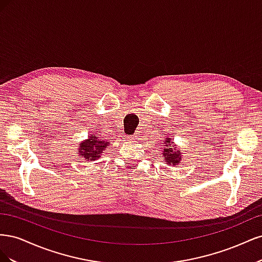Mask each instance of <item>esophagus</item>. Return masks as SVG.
Wrapping results in <instances>:
<instances>
[{"label":"esophagus","instance_id":"esophagus-1","mask_svg":"<svg viewBox=\"0 0 262 262\" xmlns=\"http://www.w3.org/2000/svg\"><path fill=\"white\" fill-rule=\"evenodd\" d=\"M139 138H140V136H139V133H138V132H137V133H134L133 136H131V137H130V139H131V140H139Z\"/></svg>","mask_w":262,"mask_h":262}]
</instances>
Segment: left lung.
Returning <instances> with one entry per match:
<instances>
[{"instance_id":"left-lung-1","label":"left lung","mask_w":262,"mask_h":262,"mask_svg":"<svg viewBox=\"0 0 262 262\" xmlns=\"http://www.w3.org/2000/svg\"><path fill=\"white\" fill-rule=\"evenodd\" d=\"M162 156L166 164L170 166H177L181 162L182 153L177 148V145L173 144L172 138H165L164 144L162 145Z\"/></svg>"}]
</instances>
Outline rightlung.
Segmentation results:
<instances>
[{
	"label": "right lung",
	"instance_id": "add662e5",
	"mask_svg": "<svg viewBox=\"0 0 262 262\" xmlns=\"http://www.w3.org/2000/svg\"><path fill=\"white\" fill-rule=\"evenodd\" d=\"M109 146V142L99 139L96 134H91L89 139L78 144L77 154L86 162L96 161L102 155V152Z\"/></svg>",
	"mask_w": 262,
	"mask_h": 262
}]
</instances>
